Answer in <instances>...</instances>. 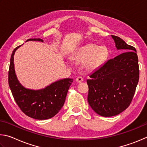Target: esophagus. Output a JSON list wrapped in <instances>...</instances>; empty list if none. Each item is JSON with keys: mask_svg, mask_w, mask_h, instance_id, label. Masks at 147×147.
Listing matches in <instances>:
<instances>
[{"mask_svg": "<svg viewBox=\"0 0 147 147\" xmlns=\"http://www.w3.org/2000/svg\"><path fill=\"white\" fill-rule=\"evenodd\" d=\"M76 81L78 83H81L82 81H83V78H81V77H78V78H77L76 79Z\"/></svg>", "mask_w": 147, "mask_h": 147, "instance_id": "34e87169", "label": "esophagus"}]
</instances>
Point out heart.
Segmentation results:
<instances>
[{
	"label": "heart",
	"mask_w": 147,
	"mask_h": 147,
	"mask_svg": "<svg viewBox=\"0 0 147 147\" xmlns=\"http://www.w3.org/2000/svg\"><path fill=\"white\" fill-rule=\"evenodd\" d=\"M109 50L106 46H99L88 44L81 47L74 54L72 57L77 61H84L83 65L86 70L92 71L101 65L107 58Z\"/></svg>",
	"instance_id": "heart-1"
}]
</instances>
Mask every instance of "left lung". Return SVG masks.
Wrapping results in <instances>:
<instances>
[{
	"label": "left lung",
	"mask_w": 147,
	"mask_h": 147,
	"mask_svg": "<svg viewBox=\"0 0 147 147\" xmlns=\"http://www.w3.org/2000/svg\"><path fill=\"white\" fill-rule=\"evenodd\" d=\"M112 37L117 50L125 51L107 61L86 81L90 106L103 117L118 115L129 107L140 76L136 48L117 36Z\"/></svg>",
	"instance_id": "1"
}]
</instances>
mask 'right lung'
<instances>
[{
	"label": "right lung",
	"instance_id": "1",
	"mask_svg": "<svg viewBox=\"0 0 147 147\" xmlns=\"http://www.w3.org/2000/svg\"><path fill=\"white\" fill-rule=\"evenodd\" d=\"M28 40L43 42L41 38H30L26 41ZM20 46L14 49L10 59L8 83L13 96L20 109L28 117L38 120L50 119L55 116L63 107L73 79H61L38 90L24 88L15 75L13 63L15 52Z\"/></svg>",
	"mask_w": 147,
	"mask_h": 147
}]
</instances>
